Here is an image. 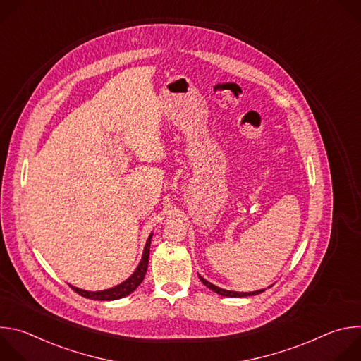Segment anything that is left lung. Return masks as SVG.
<instances>
[{
    "mask_svg": "<svg viewBox=\"0 0 361 361\" xmlns=\"http://www.w3.org/2000/svg\"><path fill=\"white\" fill-rule=\"evenodd\" d=\"M200 277V280L202 281V284L205 286V287H209L210 290H213L214 293H217V294H220V295H224V297H247V295H255V294H260V293H263L264 290H257V291H251V293H238V291H228V290H223V288H220V287H217V286H214V284H212L210 281H207L205 279H202L201 276H198Z\"/></svg>",
    "mask_w": 361,
    "mask_h": 361,
    "instance_id": "1",
    "label": "left lung"
}]
</instances>
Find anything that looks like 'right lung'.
I'll use <instances>...</instances> for the list:
<instances>
[{"label":"right lung","mask_w":361,"mask_h":361,"mask_svg":"<svg viewBox=\"0 0 361 361\" xmlns=\"http://www.w3.org/2000/svg\"><path fill=\"white\" fill-rule=\"evenodd\" d=\"M151 237L152 234L148 237L147 243H145V248L142 252V259L137 267V270L121 284L109 288V290H102V291H85V290H80L74 286H70L77 294L85 297V298H91V300H99V301H109V300H118L121 297H126L128 294H131L144 280L145 273H147V267H148V259H149V244H151Z\"/></svg>","instance_id":"add662e5"}]
</instances>
